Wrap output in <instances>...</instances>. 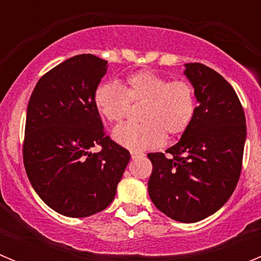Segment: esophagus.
<instances>
[{"instance_id":"obj_1","label":"esophagus","mask_w":261,"mask_h":261,"mask_svg":"<svg viewBox=\"0 0 261 261\" xmlns=\"http://www.w3.org/2000/svg\"><path fill=\"white\" fill-rule=\"evenodd\" d=\"M142 155H144V153H141V151H137V150L130 151V156H132L133 159L138 158V156H142Z\"/></svg>"}]
</instances>
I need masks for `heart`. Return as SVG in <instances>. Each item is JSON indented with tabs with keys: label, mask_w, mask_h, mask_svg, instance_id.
<instances>
[{
	"label": "heart",
	"mask_w": 261,
	"mask_h": 261,
	"mask_svg": "<svg viewBox=\"0 0 261 261\" xmlns=\"http://www.w3.org/2000/svg\"><path fill=\"white\" fill-rule=\"evenodd\" d=\"M144 102L140 123H128L115 129L114 138L123 146L136 150L156 147L166 133L176 137L190 128L197 111L193 85L187 80H172L151 70H140L126 78L123 87L106 81L95 89L94 105L108 123L123 121L129 103Z\"/></svg>",
	"instance_id": "obj_1"
}]
</instances>
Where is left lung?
Wrapping results in <instances>:
<instances>
[{
  "label": "left lung",
  "mask_w": 261,
  "mask_h": 261,
  "mask_svg": "<svg viewBox=\"0 0 261 261\" xmlns=\"http://www.w3.org/2000/svg\"><path fill=\"white\" fill-rule=\"evenodd\" d=\"M197 111L180 141L149 153L151 201L179 222H197L223 206L238 184L246 141V116L231 85L200 62L186 64Z\"/></svg>",
  "instance_id": "obj_1"
}]
</instances>
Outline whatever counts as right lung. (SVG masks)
I'll return each mask as SVG.
<instances>
[{
	"mask_svg": "<svg viewBox=\"0 0 261 261\" xmlns=\"http://www.w3.org/2000/svg\"><path fill=\"white\" fill-rule=\"evenodd\" d=\"M106 60L77 55L38 81L27 106L23 163L35 192L57 213L82 218L112 202L130 154L111 140L94 105ZM101 150L93 153V147Z\"/></svg>",
	"mask_w": 261,
	"mask_h": 261,
	"instance_id": "obj_1",
	"label": "right lung"
}]
</instances>
